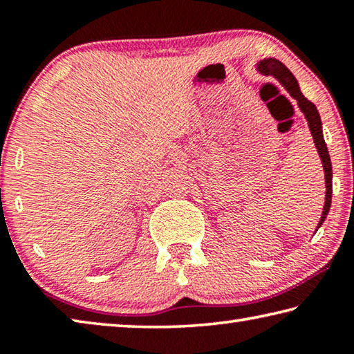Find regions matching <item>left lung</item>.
Listing matches in <instances>:
<instances>
[{
  "instance_id": "obj_1",
  "label": "left lung",
  "mask_w": 354,
  "mask_h": 354,
  "mask_svg": "<svg viewBox=\"0 0 354 354\" xmlns=\"http://www.w3.org/2000/svg\"><path fill=\"white\" fill-rule=\"evenodd\" d=\"M259 70L262 71V73L274 76L281 84H283V86L286 87V91L298 101L299 109H301V112L304 113V117H306L308 123H309L310 134H313V137H314L317 151H319V154H320L323 170H325V179H326V198H325V206H323L320 223H319V226H317V230H319L329 212V206H331V195H333L331 159H329L326 143H325V139H323V134H322V120L319 115V111H317L314 103H310L308 98H304V95L301 93V91H299L295 76L290 73V70L287 68L283 62L277 61V59H266V61L259 62Z\"/></svg>"
}]
</instances>
